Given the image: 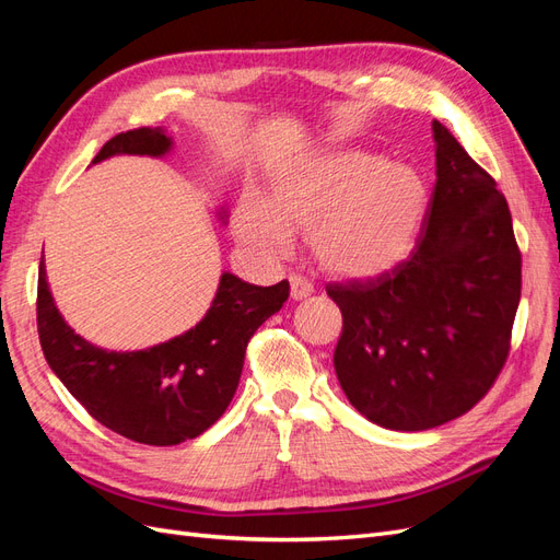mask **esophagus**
Masks as SVG:
<instances>
[{"label": "esophagus", "mask_w": 560, "mask_h": 560, "mask_svg": "<svg viewBox=\"0 0 560 560\" xmlns=\"http://www.w3.org/2000/svg\"><path fill=\"white\" fill-rule=\"evenodd\" d=\"M290 292H292V299L296 301L306 299L313 294V282L303 276H290Z\"/></svg>", "instance_id": "1"}]
</instances>
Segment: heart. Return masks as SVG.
I'll return each instance as SVG.
<instances>
[{
  "mask_svg": "<svg viewBox=\"0 0 560 560\" xmlns=\"http://www.w3.org/2000/svg\"><path fill=\"white\" fill-rule=\"evenodd\" d=\"M425 202V182L411 167L369 151H331L282 171L266 202L247 196L235 212V235L287 252L292 231H311V249L327 273L364 280L409 254Z\"/></svg>",
  "mask_w": 560,
  "mask_h": 560,
  "instance_id": "heart-1",
  "label": "heart"
}]
</instances>
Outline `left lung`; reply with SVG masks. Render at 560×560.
<instances>
[{
	"label": "left lung",
	"mask_w": 560,
	"mask_h": 560,
	"mask_svg": "<svg viewBox=\"0 0 560 560\" xmlns=\"http://www.w3.org/2000/svg\"><path fill=\"white\" fill-rule=\"evenodd\" d=\"M436 184L409 259L329 284L343 331L334 369L348 401L387 430L467 413L502 371L521 299V252L495 179L432 121Z\"/></svg>",
	"instance_id": "left-lung-1"
}]
</instances>
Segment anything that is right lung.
<instances>
[{
	"label": "right lung",
	"instance_id": "1",
	"mask_svg": "<svg viewBox=\"0 0 560 560\" xmlns=\"http://www.w3.org/2000/svg\"><path fill=\"white\" fill-rule=\"evenodd\" d=\"M163 128L116 135L93 163L118 154L165 156ZM219 217H226L224 208ZM290 296V282L257 287L222 273L210 311L196 327L144 350L116 352L74 334L50 296L44 257L37 287V329L44 358L97 422L130 442L175 446L219 420L238 387L249 338Z\"/></svg>",
	"mask_w": 560,
	"mask_h": 560
}]
</instances>
